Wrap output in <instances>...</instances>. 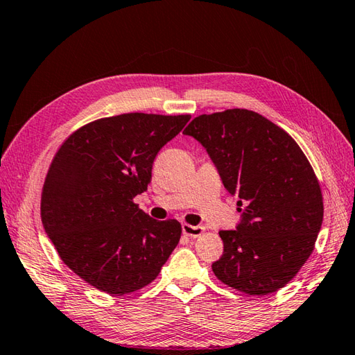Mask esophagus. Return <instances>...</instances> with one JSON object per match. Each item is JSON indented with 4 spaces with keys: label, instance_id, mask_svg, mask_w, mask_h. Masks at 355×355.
<instances>
[{
    "label": "esophagus",
    "instance_id": "obj_1",
    "mask_svg": "<svg viewBox=\"0 0 355 355\" xmlns=\"http://www.w3.org/2000/svg\"><path fill=\"white\" fill-rule=\"evenodd\" d=\"M182 232H184V235H187V237L196 239V237H199V235H202L203 226H191V225L184 223L182 225Z\"/></svg>",
    "mask_w": 355,
    "mask_h": 355
}]
</instances>
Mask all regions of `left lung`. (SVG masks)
Wrapping results in <instances>:
<instances>
[{
    "label": "left lung",
    "mask_w": 355,
    "mask_h": 355,
    "mask_svg": "<svg viewBox=\"0 0 355 355\" xmlns=\"http://www.w3.org/2000/svg\"><path fill=\"white\" fill-rule=\"evenodd\" d=\"M207 148L241 220L220 231L216 277L264 296L284 287L311 255L324 218L319 180L286 130L248 109L199 115L184 130Z\"/></svg>",
    "instance_id": "8db88e82"
}]
</instances>
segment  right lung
Wrapping results in <instances>:
<instances>
[{
    "instance_id": "add662e5",
    "label": "right lung",
    "mask_w": 355,
    "mask_h": 355,
    "mask_svg": "<svg viewBox=\"0 0 355 355\" xmlns=\"http://www.w3.org/2000/svg\"><path fill=\"white\" fill-rule=\"evenodd\" d=\"M190 115L121 114L76 130L46 173L44 230L71 270L105 293L146 287L178 246V220L159 222L133 203L161 148Z\"/></svg>"
}]
</instances>
